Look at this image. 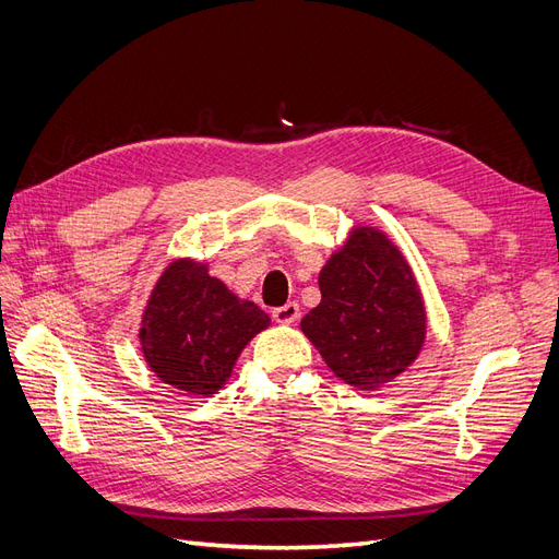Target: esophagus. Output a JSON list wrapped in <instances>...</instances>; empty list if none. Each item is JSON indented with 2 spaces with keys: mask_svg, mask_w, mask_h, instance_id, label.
<instances>
[{
  "mask_svg": "<svg viewBox=\"0 0 559 559\" xmlns=\"http://www.w3.org/2000/svg\"><path fill=\"white\" fill-rule=\"evenodd\" d=\"M298 314H300V308H298L296 300H289L286 306L273 310V319L277 321V324H294Z\"/></svg>",
  "mask_w": 559,
  "mask_h": 559,
  "instance_id": "1",
  "label": "esophagus"
}]
</instances>
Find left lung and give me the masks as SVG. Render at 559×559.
Returning a JSON list of instances; mask_svg holds the SVG:
<instances>
[{
    "label": "left lung",
    "mask_w": 559,
    "mask_h": 559,
    "mask_svg": "<svg viewBox=\"0 0 559 559\" xmlns=\"http://www.w3.org/2000/svg\"><path fill=\"white\" fill-rule=\"evenodd\" d=\"M319 306L300 331L337 380L376 392L419 357L427 306L401 247L370 224L352 226L319 270Z\"/></svg>",
    "instance_id": "obj_1"
}]
</instances>
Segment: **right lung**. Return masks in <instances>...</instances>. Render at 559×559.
<instances>
[{
    "label": "right lung",
    "mask_w": 559,
    "mask_h": 559,
    "mask_svg": "<svg viewBox=\"0 0 559 559\" xmlns=\"http://www.w3.org/2000/svg\"><path fill=\"white\" fill-rule=\"evenodd\" d=\"M207 267L189 257L167 263L140 324V347L151 373L189 396L224 389L251 337L270 326L257 302L233 294Z\"/></svg>",
    "instance_id": "add662e5"
}]
</instances>
